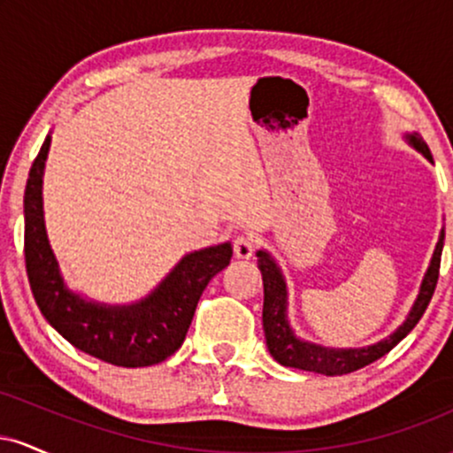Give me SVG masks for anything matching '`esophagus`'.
<instances>
[{
	"mask_svg": "<svg viewBox=\"0 0 453 453\" xmlns=\"http://www.w3.org/2000/svg\"><path fill=\"white\" fill-rule=\"evenodd\" d=\"M253 251H256V242H253L251 236H241L234 238V256L238 259H249L253 256Z\"/></svg>",
	"mask_w": 453,
	"mask_h": 453,
	"instance_id": "esophagus-1",
	"label": "esophagus"
}]
</instances>
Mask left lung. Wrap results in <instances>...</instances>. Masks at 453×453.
Returning <instances> with one entry per match:
<instances>
[{
	"label": "left lung",
	"mask_w": 453,
	"mask_h": 453,
	"mask_svg": "<svg viewBox=\"0 0 453 453\" xmlns=\"http://www.w3.org/2000/svg\"><path fill=\"white\" fill-rule=\"evenodd\" d=\"M404 140L413 147L418 153H422L430 164H434L433 155H430L428 144L418 132L404 134ZM443 241L445 230L441 227L439 242H436L433 257H430L428 270H426L422 285H419L418 298H415L413 306L409 309L407 317L392 334L381 339L379 342L366 347H326L319 342H311L300 339L294 332L292 324H289L288 306H289V292H288V280L283 277V270L277 264L266 249H259L257 256V268L262 273L264 280V334H266V345L270 356L279 364L289 368H298V371L319 372V375L334 377V375H347V372L357 371V368L366 366V364L383 357L389 349L398 345L404 336L418 326L422 319L426 306H428L430 298H433L436 280H439V266H441V253H443Z\"/></svg>",
	"instance_id": "left-lung-1"
}]
</instances>
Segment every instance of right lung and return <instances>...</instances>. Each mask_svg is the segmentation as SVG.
<instances>
[{
	"label": "right lung",
	"mask_w": 453,
	"mask_h": 453,
	"mask_svg": "<svg viewBox=\"0 0 453 453\" xmlns=\"http://www.w3.org/2000/svg\"><path fill=\"white\" fill-rule=\"evenodd\" d=\"M49 149L50 134L31 165L23 200L25 264L35 304L67 342L97 360L126 368L164 362L183 345L202 292L230 264L232 244L187 253L136 303L108 304L74 292L46 234L42 185Z\"/></svg>",
	"instance_id": "obj_1"
}]
</instances>
